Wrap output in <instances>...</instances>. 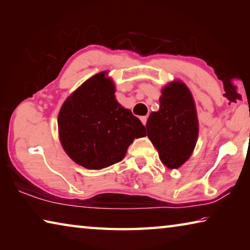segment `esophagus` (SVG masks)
I'll use <instances>...</instances> for the list:
<instances>
[{
  "label": "esophagus",
  "mask_w": 250,
  "mask_h": 250,
  "mask_svg": "<svg viewBox=\"0 0 250 250\" xmlns=\"http://www.w3.org/2000/svg\"><path fill=\"white\" fill-rule=\"evenodd\" d=\"M140 120H141V122H142V124L143 125H146V120H147V117H146V116H143V117H141L140 118Z\"/></svg>",
  "instance_id": "1"
}]
</instances>
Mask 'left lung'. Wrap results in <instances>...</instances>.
<instances>
[{
    "label": "left lung",
    "mask_w": 250,
    "mask_h": 250,
    "mask_svg": "<svg viewBox=\"0 0 250 250\" xmlns=\"http://www.w3.org/2000/svg\"><path fill=\"white\" fill-rule=\"evenodd\" d=\"M160 109L150 113L147 137L168 168H179L189 159L198 137V119L191 90L181 80L161 89Z\"/></svg>",
    "instance_id": "8db88e82"
}]
</instances>
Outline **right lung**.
I'll list each match as a JSON object with an SVG mask.
<instances>
[{"mask_svg": "<svg viewBox=\"0 0 250 250\" xmlns=\"http://www.w3.org/2000/svg\"><path fill=\"white\" fill-rule=\"evenodd\" d=\"M101 71L87 79L62 104L58 135L67 155L89 170L112 166L125 158L134 139L146 137V126L118 103L116 86Z\"/></svg>", "mask_w": 250, "mask_h": 250, "instance_id": "right-lung-1", "label": "right lung"}]
</instances>
